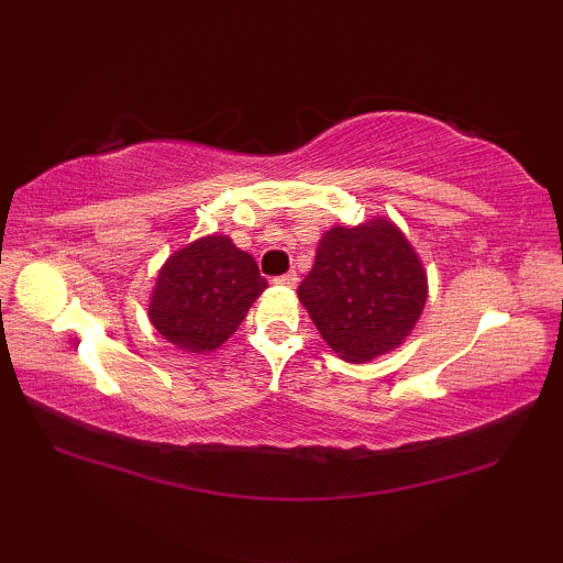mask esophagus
Returning <instances> with one entry per match:
<instances>
[{
  "label": "esophagus",
  "instance_id": "esophagus-1",
  "mask_svg": "<svg viewBox=\"0 0 563 563\" xmlns=\"http://www.w3.org/2000/svg\"><path fill=\"white\" fill-rule=\"evenodd\" d=\"M275 283L283 285V288H295V285H297V273L290 271V273H285V275H278V278H275Z\"/></svg>",
  "mask_w": 563,
  "mask_h": 563
}]
</instances>
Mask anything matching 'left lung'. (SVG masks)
Masks as SVG:
<instances>
[{
  "instance_id": "left-lung-1",
  "label": "left lung",
  "mask_w": 563,
  "mask_h": 563,
  "mask_svg": "<svg viewBox=\"0 0 563 563\" xmlns=\"http://www.w3.org/2000/svg\"><path fill=\"white\" fill-rule=\"evenodd\" d=\"M333 353L369 363L399 349L428 297V278L409 239L387 218L331 227L319 239L314 266L297 288Z\"/></svg>"
}]
</instances>
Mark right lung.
<instances>
[{
  "label": "right lung",
  "mask_w": 563,
  "mask_h": 563,
  "mask_svg": "<svg viewBox=\"0 0 563 563\" xmlns=\"http://www.w3.org/2000/svg\"><path fill=\"white\" fill-rule=\"evenodd\" d=\"M268 288L254 256L210 234L166 258L150 297L152 327L176 349L210 353L232 336Z\"/></svg>",
  "instance_id": "1"
}]
</instances>
